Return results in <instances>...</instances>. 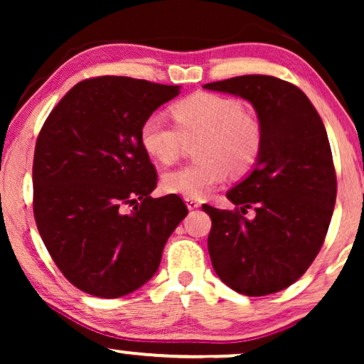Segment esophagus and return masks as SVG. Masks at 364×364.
<instances>
[{"mask_svg": "<svg viewBox=\"0 0 364 364\" xmlns=\"http://www.w3.org/2000/svg\"><path fill=\"white\" fill-rule=\"evenodd\" d=\"M186 203L188 210H196V208L200 207V202L196 200V198H186Z\"/></svg>", "mask_w": 364, "mask_h": 364, "instance_id": "34e87169", "label": "esophagus"}]
</instances>
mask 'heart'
Segmentation results:
<instances>
[{
    "label": "heart",
    "instance_id": "heart-1",
    "mask_svg": "<svg viewBox=\"0 0 364 364\" xmlns=\"http://www.w3.org/2000/svg\"><path fill=\"white\" fill-rule=\"evenodd\" d=\"M177 126L151 114L141 126V146L154 161L172 164L186 141L203 137L198 146L202 162L164 173L162 187L183 198H203L225 182L228 171L242 176L258 161L263 144L260 122L245 112L238 99L198 92L172 107Z\"/></svg>",
    "mask_w": 364,
    "mask_h": 364
}]
</instances>
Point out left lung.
I'll return each mask as SVG.
<instances>
[{"instance_id": "obj_1", "label": "left lung", "mask_w": 364, "mask_h": 364, "mask_svg": "<svg viewBox=\"0 0 364 364\" xmlns=\"http://www.w3.org/2000/svg\"><path fill=\"white\" fill-rule=\"evenodd\" d=\"M247 99L263 131L253 171L227 192L235 210L203 203L212 218L208 255L218 278L238 293L285 290L320 252L336 200V173L321 117L305 92L273 76L208 82ZM248 208L256 217L247 219Z\"/></svg>"}]
</instances>
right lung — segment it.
<instances>
[{
    "label": "right lung",
    "instance_id": "right-lung-1",
    "mask_svg": "<svg viewBox=\"0 0 364 364\" xmlns=\"http://www.w3.org/2000/svg\"><path fill=\"white\" fill-rule=\"evenodd\" d=\"M178 92L144 79H86L39 132L34 218L54 263L84 293L119 298L141 288L187 215L176 193L151 197L157 173L141 146L142 122Z\"/></svg>",
    "mask_w": 364,
    "mask_h": 364
}]
</instances>
